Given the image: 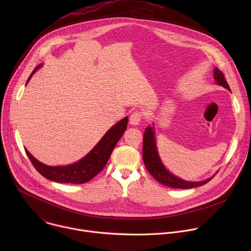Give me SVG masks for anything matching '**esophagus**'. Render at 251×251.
Masks as SVG:
<instances>
[{"mask_svg": "<svg viewBox=\"0 0 251 251\" xmlns=\"http://www.w3.org/2000/svg\"><path fill=\"white\" fill-rule=\"evenodd\" d=\"M143 118V113L140 111H135L130 116V123L132 125H139Z\"/></svg>", "mask_w": 251, "mask_h": 251, "instance_id": "34e87169", "label": "esophagus"}]
</instances>
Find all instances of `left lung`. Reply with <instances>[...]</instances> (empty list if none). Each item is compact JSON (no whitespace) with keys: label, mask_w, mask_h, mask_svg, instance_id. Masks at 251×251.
<instances>
[{"label":"left lung","mask_w":251,"mask_h":251,"mask_svg":"<svg viewBox=\"0 0 251 251\" xmlns=\"http://www.w3.org/2000/svg\"><path fill=\"white\" fill-rule=\"evenodd\" d=\"M213 78L216 82L230 91L229 85L226 80V77L222 71L216 67L213 69ZM143 161L148 172L153 176L155 180L159 183L175 189H192L202 186L208 183L212 177L207 178L202 182H188L171 174L163 165L157 150L156 139L154 127L148 126L144 132V139H143Z\"/></svg>","instance_id":"1"}]
</instances>
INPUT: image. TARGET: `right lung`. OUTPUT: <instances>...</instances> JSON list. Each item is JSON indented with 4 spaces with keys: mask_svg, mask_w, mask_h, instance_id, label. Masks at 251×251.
Instances as JSON below:
<instances>
[{
    "mask_svg": "<svg viewBox=\"0 0 251 251\" xmlns=\"http://www.w3.org/2000/svg\"><path fill=\"white\" fill-rule=\"evenodd\" d=\"M42 65H38L32 70L26 83L29 81L32 75ZM128 117L126 116L107 131V133L97 143V145L85 157H83L78 162L74 163L73 165L50 167L41 163L40 161L33 158L26 149L25 150L33 167L37 169V171L42 176L49 178V180L64 184H84L92 180L98 173H100L104 169L106 163L108 162L112 154L114 147L117 144V142L126 131Z\"/></svg>",
    "mask_w": 251,
    "mask_h": 251,
    "instance_id": "1",
    "label": "right lung"
}]
</instances>
